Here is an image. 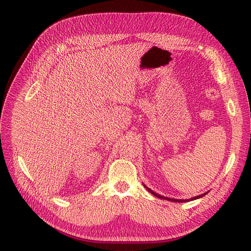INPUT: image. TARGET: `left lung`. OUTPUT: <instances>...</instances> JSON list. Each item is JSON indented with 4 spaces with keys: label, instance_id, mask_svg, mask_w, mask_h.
<instances>
[{
    "label": "left lung",
    "instance_id": "1",
    "mask_svg": "<svg viewBox=\"0 0 251 251\" xmlns=\"http://www.w3.org/2000/svg\"><path fill=\"white\" fill-rule=\"evenodd\" d=\"M143 186L146 187L151 194H153L154 196H156L157 199H162V200H166V201H176V202H187V201H194V200H197V199H201V197L204 196V195L207 193V192H205V193H203V194H201V195H197V196H195V197H192V199H190V200H174V199H169V197H165V196H163V195H160V194H157V193L153 192L151 189H150L149 187H147L146 185H144V184H143Z\"/></svg>",
    "mask_w": 251,
    "mask_h": 251
}]
</instances>
